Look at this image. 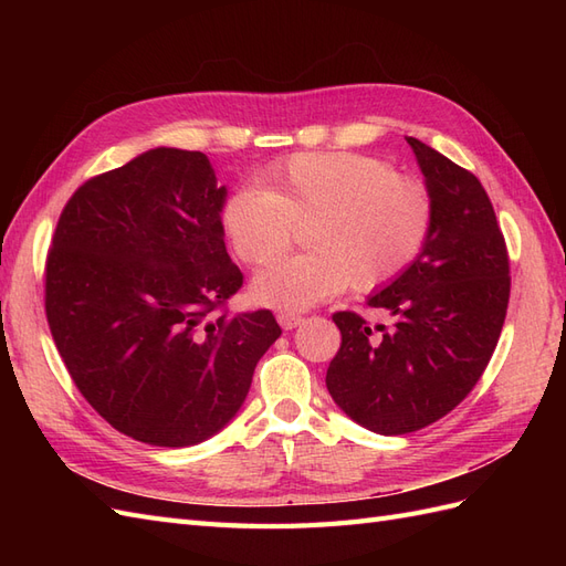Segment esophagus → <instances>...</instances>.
Listing matches in <instances>:
<instances>
[{
  "label": "esophagus",
  "instance_id": "obj_1",
  "mask_svg": "<svg viewBox=\"0 0 566 566\" xmlns=\"http://www.w3.org/2000/svg\"><path fill=\"white\" fill-rule=\"evenodd\" d=\"M276 321L281 323L283 331H293V328H297V325H300L304 318H302L300 314H293V312H279Z\"/></svg>",
  "mask_w": 566,
  "mask_h": 566
}]
</instances>
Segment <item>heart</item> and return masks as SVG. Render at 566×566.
<instances>
[{"instance_id": "1", "label": "heart", "mask_w": 566, "mask_h": 566, "mask_svg": "<svg viewBox=\"0 0 566 566\" xmlns=\"http://www.w3.org/2000/svg\"><path fill=\"white\" fill-rule=\"evenodd\" d=\"M266 191L238 186L221 205V227L245 264H266L310 227V254L273 262L252 279V300L302 312L339 293L391 283L416 262L432 231L427 188L394 165L358 153H300L271 167Z\"/></svg>"}]
</instances>
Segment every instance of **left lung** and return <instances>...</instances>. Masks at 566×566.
I'll return each instance as SVG.
<instances>
[{
    "instance_id": "obj_1",
    "label": "left lung",
    "mask_w": 566,
    "mask_h": 566,
    "mask_svg": "<svg viewBox=\"0 0 566 566\" xmlns=\"http://www.w3.org/2000/svg\"><path fill=\"white\" fill-rule=\"evenodd\" d=\"M432 196L430 238L401 276L366 302L394 318L370 325L333 316L339 352L325 373L333 401L366 430L397 437L453 410L482 378L510 300V262L493 205L479 179L408 136Z\"/></svg>"
}]
</instances>
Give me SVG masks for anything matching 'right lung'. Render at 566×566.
Returning a JSON list of instances; mask_svg holds the SVG:
<instances>
[{"label":"right lung","mask_w":566,"mask_h":566,"mask_svg":"<svg viewBox=\"0 0 566 566\" xmlns=\"http://www.w3.org/2000/svg\"><path fill=\"white\" fill-rule=\"evenodd\" d=\"M227 186L200 150L158 146L82 184L46 256V321L82 397L117 432L181 449L241 410L281 337L271 312L214 314L243 273Z\"/></svg>","instance_id":"add662e5"}]
</instances>
